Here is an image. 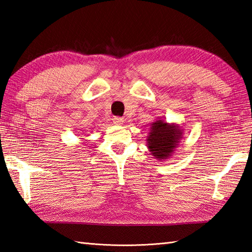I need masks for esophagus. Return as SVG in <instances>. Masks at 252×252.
Instances as JSON below:
<instances>
[{"mask_svg":"<svg viewBox=\"0 0 252 252\" xmlns=\"http://www.w3.org/2000/svg\"><path fill=\"white\" fill-rule=\"evenodd\" d=\"M112 120H114V123L116 126H122L123 123H125V119H123V118H121V117H115Z\"/></svg>","mask_w":252,"mask_h":252,"instance_id":"esophagus-1","label":"esophagus"}]
</instances>
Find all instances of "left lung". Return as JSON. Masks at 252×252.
Returning <instances> with one entry per match:
<instances>
[{
	"instance_id": "left-lung-1",
	"label": "left lung",
	"mask_w": 252,
	"mask_h": 252,
	"mask_svg": "<svg viewBox=\"0 0 252 252\" xmlns=\"http://www.w3.org/2000/svg\"><path fill=\"white\" fill-rule=\"evenodd\" d=\"M182 138L183 129L179 125L157 119L151 125V131L146 140L147 148L154 158L162 161L173 156Z\"/></svg>"
}]
</instances>
